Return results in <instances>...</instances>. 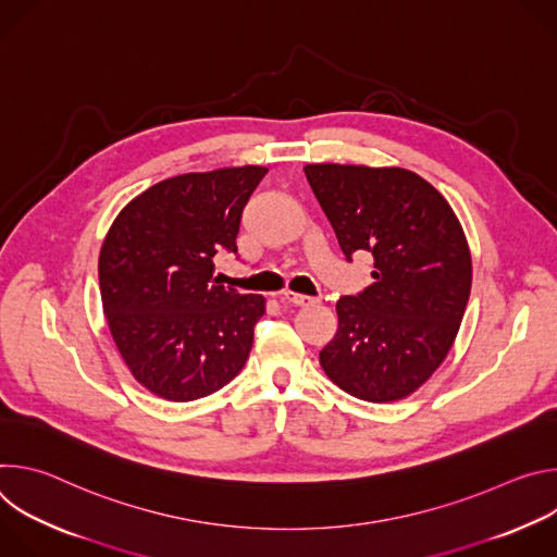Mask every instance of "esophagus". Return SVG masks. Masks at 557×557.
Here are the masks:
<instances>
[{
  "mask_svg": "<svg viewBox=\"0 0 557 557\" xmlns=\"http://www.w3.org/2000/svg\"><path fill=\"white\" fill-rule=\"evenodd\" d=\"M282 299H284V301H288V304H295V306H312V304H317V299H314V297L299 295V293H293V290H284Z\"/></svg>",
  "mask_w": 557,
  "mask_h": 557,
  "instance_id": "obj_1",
  "label": "esophagus"
}]
</instances>
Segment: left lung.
<instances>
[{
    "label": "left lung",
    "instance_id": "1",
    "mask_svg": "<svg viewBox=\"0 0 557 557\" xmlns=\"http://www.w3.org/2000/svg\"><path fill=\"white\" fill-rule=\"evenodd\" d=\"M306 181L348 262L374 258V282L339 297L324 372L370 404L399 401L447 357L471 290V256L449 202L401 168L306 165Z\"/></svg>",
    "mask_w": 557,
    "mask_h": 557
}]
</instances>
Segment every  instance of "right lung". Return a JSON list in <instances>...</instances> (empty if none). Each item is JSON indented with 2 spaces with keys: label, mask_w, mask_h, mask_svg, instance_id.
I'll return each mask as SVG.
<instances>
[{
  "label": "right lung",
  "mask_w": 557,
  "mask_h": 557,
  "mask_svg": "<svg viewBox=\"0 0 557 557\" xmlns=\"http://www.w3.org/2000/svg\"><path fill=\"white\" fill-rule=\"evenodd\" d=\"M267 168L183 174L136 196L110 226L99 286L112 339L134 379L168 401L218 392L249 359L262 295L213 277L237 253L243 209Z\"/></svg>",
  "instance_id": "1"
}]
</instances>
